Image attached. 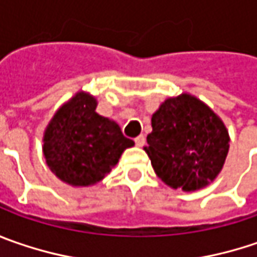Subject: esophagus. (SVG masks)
<instances>
[{"mask_svg": "<svg viewBox=\"0 0 257 257\" xmlns=\"http://www.w3.org/2000/svg\"><path fill=\"white\" fill-rule=\"evenodd\" d=\"M135 144H137V147H142V145L145 144V137H144V135L137 137V138H135Z\"/></svg>", "mask_w": 257, "mask_h": 257, "instance_id": "34e87169", "label": "esophagus"}]
</instances>
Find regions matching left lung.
<instances>
[{
    "label": "left lung",
    "instance_id": "1",
    "mask_svg": "<svg viewBox=\"0 0 257 257\" xmlns=\"http://www.w3.org/2000/svg\"><path fill=\"white\" fill-rule=\"evenodd\" d=\"M144 148L165 184L194 191L213 181L229 152V134L221 119L191 95L167 99L151 119Z\"/></svg>",
    "mask_w": 257,
    "mask_h": 257
}]
</instances>
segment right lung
<instances>
[{
  "instance_id": "add662e5",
  "label": "right lung",
  "mask_w": 257,
  "mask_h": 257,
  "mask_svg": "<svg viewBox=\"0 0 257 257\" xmlns=\"http://www.w3.org/2000/svg\"><path fill=\"white\" fill-rule=\"evenodd\" d=\"M95 109V97L79 92L57 110L46 129V162L67 184H96L134 145L117 123L97 115Z\"/></svg>"
}]
</instances>
